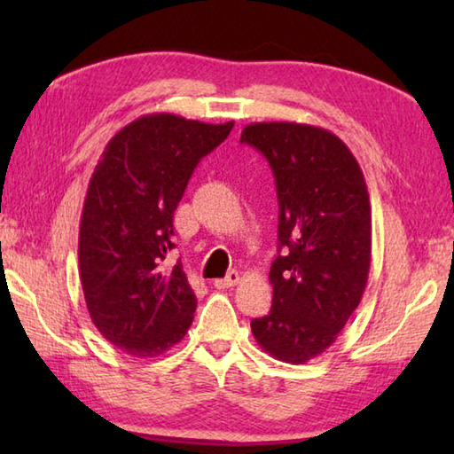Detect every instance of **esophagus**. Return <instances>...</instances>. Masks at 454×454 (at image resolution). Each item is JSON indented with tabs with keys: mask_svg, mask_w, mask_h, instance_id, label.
Segmentation results:
<instances>
[{
	"mask_svg": "<svg viewBox=\"0 0 454 454\" xmlns=\"http://www.w3.org/2000/svg\"><path fill=\"white\" fill-rule=\"evenodd\" d=\"M239 283V273L238 271H230L224 278H216L215 285L216 288H230V286H234V285H238Z\"/></svg>",
	"mask_w": 454,
	"mask_h": 454,
	"instance_id": "obj_1",
	"label": "esophagus"
}]
</instances>
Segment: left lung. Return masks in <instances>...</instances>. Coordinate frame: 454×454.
<instances>
[{"instance_id":"8db88e82","label":"left lung","mask_w":454,"mask_h":454,"mask_svg":"<svg viewBox=\"0 0 454 454\" xmlns=\"http://www.w3.org/2000/svg\"><path fill=\"white\" fill-rule=\"evenodd\" d=\"M239 142L267 158L278 199L273 306L252 320V332L275 359L304 364L337 340L361 302L371 269L369 191L351 150L325 129L252 122Z\"/></svg>"}]
</instances>
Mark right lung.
<instances>
[{
  "label": "right lung",
  "mask_w": 454,
  "mask_h": 454,
  "mask_svg": "<svg viewBox=\"0 0 454 454\" xmlns=\"http://www.w3.org/2000/svg\"><path fill=\"white\" fill-rule=\"evenodd\" d=\"M234 122L171 113L132 121L105 146L80 222V281L95 327L132 356H158L185 337L197 296L183 265L163 269L173 212L200 158Z\"/></svg>",
  "instance_id": "right-lung-1"
}]
</instances>
